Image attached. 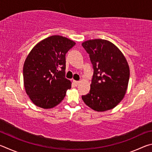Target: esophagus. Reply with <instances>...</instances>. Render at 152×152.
Returning <instances> with one entry per match:
<instances>
[{"mask_svg": "<svg viewBox=\"0 0 152 152\" xmlns=\"http://www.w3.org/2000/svg\"><path fill=\"white\" fill-rule=\"evenodd\" d=\"M73 83H74V85H76V86H77L78 85V84L80 83V82L79 81H77V80H73Z\"/></svg>", "mask_w": 152, "mask_h": 152, "instance_id": "obj_1", "label": "esophagus"}]
</instances>
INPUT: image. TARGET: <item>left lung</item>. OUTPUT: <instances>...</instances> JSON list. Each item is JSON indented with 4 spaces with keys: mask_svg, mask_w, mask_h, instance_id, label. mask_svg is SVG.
Segmentation results:
<instances>
[{
    "mask_svg": "<svg viewBox=\"0 0 152 152\" xmlns=\"http://www.w3.org/2000/svg\"><path fill=\"white\" fill-rule=\"evenodd\" d=\"M93 68L91 90L82 95L86 105L96 111L112 109L121 101L127 91L129 68L125 56L113 43L92 39L82 43Z\"/></svg>",
    "mask_w": 152,
    "mask_h": 152,
    "instance_id": "1",
    "label": "left lung"
}]
</instances>
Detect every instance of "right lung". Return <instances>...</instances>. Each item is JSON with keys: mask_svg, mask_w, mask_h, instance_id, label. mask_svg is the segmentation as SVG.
I'll list each match as a JSON object with an SVG mask.
<instances>
[{"mask_svg": "<svg viewBox=\"0 0 152 152\" xmlns=\"http://www.w3.org/2000/svg\"><path fill=\"white\" fill-rule=\"evenodd\" d=\"M76 43L53 35L37 43L23 66L24 86L28 96L43 109L56 107L66 96L71 82L66 78V54Z\"/></svg>", "mask_w": 152, "mask_h": 152, "instance_id": "right-lung-1", "label": "right lung"}]
</instances>
